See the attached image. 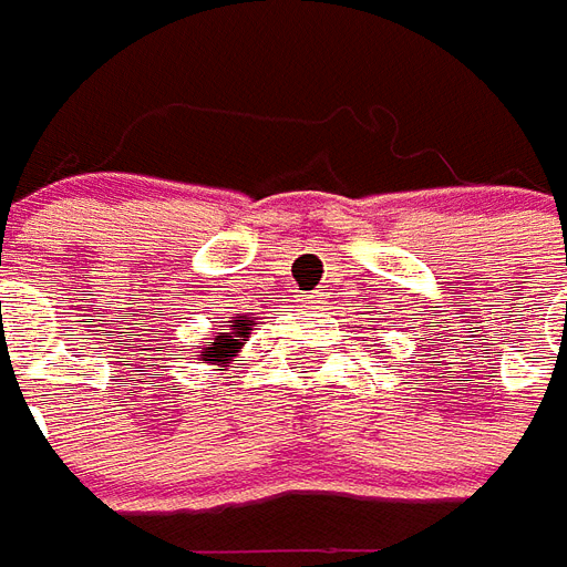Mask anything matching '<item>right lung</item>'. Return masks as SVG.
Returning <instances> with one entry per match:
<instances>
[{
  "label": "right lung",
  "mask_w": 567,
  "mask_h": 567,
  "mask_svg": "<svg viewBox=\"0 0 567 567\" xmlns=\"http://www.w3.org/2000/svg\"><path fill=\"white\" fill-rule=\"evenodd\" d=\"M249 327L251 324H234L230 327L234 333H219V337H216V342H213V346H209L207 351L200 354V358L213 360V363H225V360H230L234 354H237V348L243 346L237 337H246V333H249Z\"/></svg>",
  "instance_id": "right-lung-1"
}]
</instances>
